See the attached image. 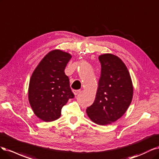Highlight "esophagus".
Here are the masks:
<instances>
[{
	"label": "esophagus",
	"instance_id": "34e87169",
	"mask_svg": "<svg viewBox=\"0 0 159 159\" xmlns=\"http://www.w3.org/2000/svg\"><path fill=\"white\" fill-rule=\"evenodd\" d=\"M73 93H74V94L75 95V96H76V95H78L80 93V90H74L73 91Z\"/></svg>",
	"mask_w": 159,
	"mask_h": 159
}]
</instances>
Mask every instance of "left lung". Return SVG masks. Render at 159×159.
<instances>
[{
    "instance_id": "left-lung-1",
    "label": "left lung",
    "mask_w": 159,
    "mask_h": 159,
    "mask_svg": "<svg viewBox=\"0 0 159 159\" xmlns=\"http://www.w3.org/2000/svg\"><path fill=\"white\" fill-rule=\"evenodd\" d=\"M101 75L94 103L86 109L92 121L111 124L127 110L134 95V86L126 65L117 56L104 53L98 57Z\"/></svg>"
}]
</instances>
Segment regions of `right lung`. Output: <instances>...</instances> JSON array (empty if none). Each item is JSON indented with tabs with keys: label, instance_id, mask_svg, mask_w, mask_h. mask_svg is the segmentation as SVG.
Returning a JSON list of instances; mask_svg holds the SVG:
<instances>
[{
	"label": "right lung",
	"instance_id": "add662e5",
	"mask_svg": "<svg viewBox=\"0 0 159 159\" xmlns=\"http://www.w3.org/2000/svg\"><path fill=\"white\" fill-rule=\"evenodd\" d=\"M72 57L69 53L54 49L46 54L30 80L28 100L34 114L45 122L59 119L61 109L74 94L64 72Z\"/></svg>",
	"mask_w": 159,
	"mask_h": 159
}]
</instances>
